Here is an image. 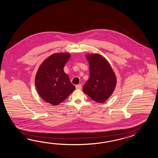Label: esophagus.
Listing matches in <instances>:
<instances>
[{
    "label": "esophagus",
    "mask_w": 158,
    "mask_h": 158,
    "mask_svg": "<svg viewBox=\"0 0 158 158\" xmlns=\"http://www.w3.org/2000/svg\"><path fill=\"white\" fill-rule=\"evenodd\" d=\"M76 88L77 89H81V84H77L76 85Z\"/></svg>",
    "instance_id": "1"
}]
</instances>
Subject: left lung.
<instances>
[{
	"label": "left lung",
	"instance_id": "8db88e82",
	"mask_svg": "<svg viewBox=\"0 0 158 158\" xmlns=\"http://www.w3.org/2000/svg\"><path fill=\"white\" fill-rule=\"evenodd\" d=\"M90 77L83 90L96 102L102 103L112 95L116 88V75L108 61L99 54H88Z\"/></svg>",
	"mask_w": 158,
	"mask_h": 158
}]
</instances>
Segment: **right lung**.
<instances>
[{
	"instance_id": "add662e5",
	"label": "right lung",
	"mask_w": 158,
	"mask_h": 158,
	"mask_svg": "<svg viewBox=\"0 0 158 158\" xmlns=\"http://www.w3.org/2000/svg\"><path fill=\"white\" fill-rule=\"evenodd\" d=\"M70 56L69 53H54L39 67L35 77V87L46 102L58 105L75 90V87L63 70Z\"/></svg>"
}]
</instances>
